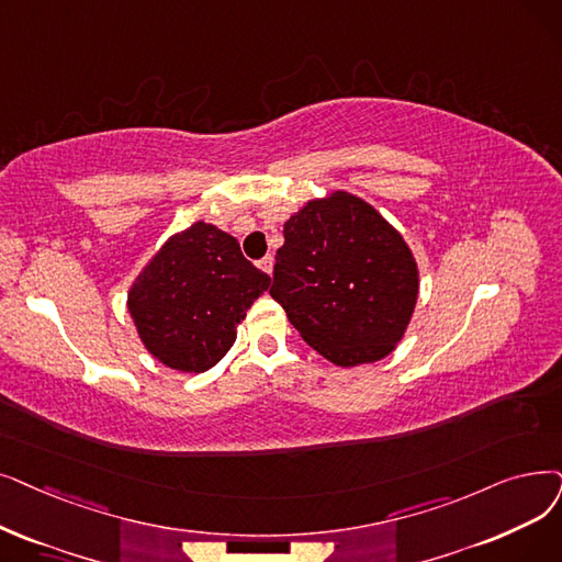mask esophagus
<instances>
[{
	"label": "esophagus",
	"mask_w": 562,
	"mask_h": 562,
	"mask_svg": "<svg viewBox=\"0 0 562 562\" xmlns=\"http://www.w3.org/2000/svg\"><path fill=\"white\" fill-rule=\"evenodd\" d=\"M259 268H261L263 273L271 276V273H273V257H271V255H266L263 259H259Z\"/></svg>",
	"instance_id": "34e87169"
}]
</instances>
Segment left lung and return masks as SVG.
Segmentation results:
<instances>
[{"label":"left lung","instance_id":"8db88e82","mask_svg":"<svg viewBox=\"0 0 562 562\" xmlns=\"http://www.w3.org/2000/svg\"><path fill=\"white\" fill-rule=\"evenodd\" d=\"M418 263L364 200L335 190L284 223L271 296L307 345L339 368L397 347L418 301Z\"/></svg>","mask_w":562,"mask_h":562}]
</instances>
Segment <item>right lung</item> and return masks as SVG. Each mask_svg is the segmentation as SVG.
<instances>
[{
  "instance_id": "right-lung-1",
  "label": "right lung",
  "mask_w": 562,
  "mask_h": 562,
  "mask_svg": "<svg viewBox=\"0 0 562 562\" xmlns=\"http://www.w3.org/2000/svg\"><path fill=\"white\" fill-rule=\"evenodd\" d=\"M271 284L238 240L209 223L169 236L128 291L142 345L179 372L211 370L234 345L236 326Z\"/></svg>"
}]
</instances>
